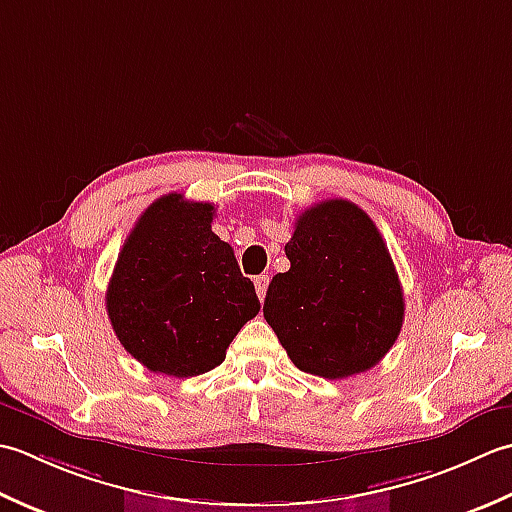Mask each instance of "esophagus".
<instances>
[{"instance_id":"1","label":"esophagus","mask_w":512,"mask_h":512,"mask_svg":"<svg viewBox=\"0 0 512 512\" xmlns=\"http://www.w3.org/2000/svg\"><path fill=\"white\" fill-rule=\"evenodd\" d=\"M254 285H256V294L260 298V302L265 300V294H267V287H269V276H256L254 278Z\"/></svg>"}]
</instances>
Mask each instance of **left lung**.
Wrapping results in <instances>:
<instances>
[{
    "mask_svg": "<svg viewBox=\"0 0 512 512\" xmlns=\"http://www.w3.org/2000/svg\"><path fill=\"white\" fill-rule=\"evenodd\" d=\"M263 314L300 371L342 380L375 367L398 340L404 294L378 227L356 203L311 205L285 245Z\"/></svg>",
    "mask_w": 512,
    "mask_h": 512,
    "instance_id": "left-lung-1",
    "label": "left lung"
}]
</instances>
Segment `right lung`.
<instances>
[{
    "label": "right lung",
    "instance_id": "add662e5",
    "mask_svg": "<svg viewBox=\"0 0 512 512\" xmlns=\"http://www.w3.org/2000/svg\"><path fill=\"white\" fill-rule=\"evenodd\" d=\"M212 203L165 194L125 238L106 291L119 342L154 373L192 378L225 360L260 311L234 249L212 232Z\"/></svg>",
    "mask_w": 512,
    "mask_h": 512
}]
</instances>
